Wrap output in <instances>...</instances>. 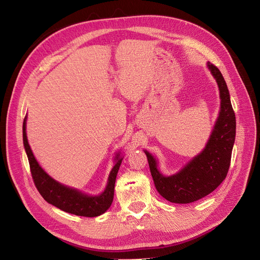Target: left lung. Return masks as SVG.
Here are the masks:
<instances>
[{"label":"left lung","mask_w":260,"mask_h":260,"mask_svg":"<svg viewBox=\"0 0 260 260\" xmlns=\"http://www.w3.org/2000/svg\"><path fill=\"white\" fill-rule=\"evenodd\" d=\"M206 65L218 85L220 109L203 151L176 174L166 176L159 169L158 159L144 149L156 190L171 203L188 204L205 198L222 183L230 167L237 128L235 114L222 74L209 61Z\"/></svg>","instance_id":"obj_1"}]
</instances>
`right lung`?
I'll return each instance as SVG.
<instances>
[{
  "label": "right lung",
  "mask_w": 260,
  "mask_h": 260,
  "mask_svg": "<svg viewBox=\"0 0 260 260\" xmlns=\"http://www.w3.org/2000/svg\"><path fill=\"white\" fill-rule=\"evenodd\" d=\"M26 130L27 115L22 123L23 147H25L28 157L31 175H32L35 184L39 193L42 195V198L51 205L76 216L98 217L103 215L111 207L114 200L116 177L123 159V155H121V152L118 151L115 153L114 166L111 172H109L104 191L98 195H92L84 193L81 190H78L76 187L62 184L58 182L57 180L52 178L36 159L28 143Z\"/></svg>",
  "instance_id": "obj_1"
}]
</instances>
